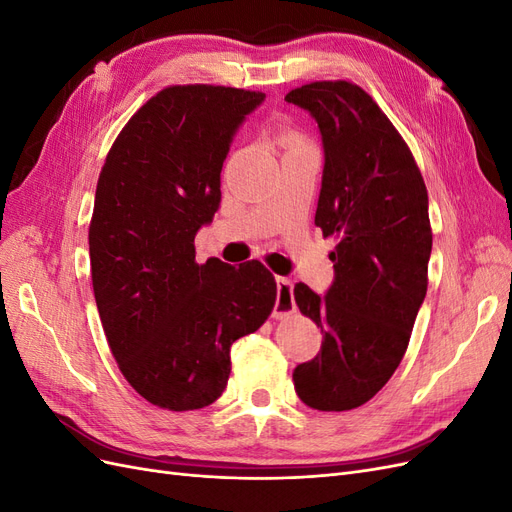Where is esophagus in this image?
<instances>
[{"label": "esophagus", "instance_id": "1", "mask_svg": "<svg viewBox=\"0 0 512 512\" xmlns=\"http://www.w3.org/2000/svg\"><path fill=\"white\" fill-rule=\"evenodd\" d=\"M275 282H277V301L273 309V318H286L297 312V303H294V294H292L294 286L288 277H275Z\"/></svg>", "mask_w": 512, "mask_h": 512}]
</instances>
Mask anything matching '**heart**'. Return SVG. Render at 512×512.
<instances>
[{"label":"heart","instance_id":"obj_1","mask_svg":"<svg viewBox=\"0 0 512 512\" xmlns=\"http://www.w3.org/2000/svg\"><path fill=\"white\" fill-rule=\"evenodd\" d=\"M284 141H286L288 145H301V138H299L297 134H292V132H288V134L284 136Z\"/></svg>","mask_w":512,"mask_h":512}]
</instances>
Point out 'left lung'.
Listing matches in <instances>:
<instances>
[{"mask_svg": "<svg viewBox=\"0 0 512 512\" xmlns=\"http://www.w3.org/2000/svg\"><path fill=\"white\" fill-rule=\"evenodd\" d=\"M286 100L312 113L324 147L316 226L335 239L324 297L294 286L322 331L320 352L294 369V391L322 412L354 410L391 380L427 294V188L410 147L365 89L314 81Z\"/></svg>", "mask_w": 512, "mask_h": 512, "instance_id": "left-lung-1", "label": "left lung"}]
</instances>
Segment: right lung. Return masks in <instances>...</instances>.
Masks as SVG:
<instances>
[{
	"label": "right lung",
	"mask_w": 512,
	"mask_h": 512,
	"mask_svg": "<svg viewBox=\"0 0 512 512\" xmlns=\"http://www.w3.org/2000/svg\"><path fill=\"white\" fill-rule=\"evenodd\" d=\"M265 100L224 85H170L123 126L89 222L94 297L123 378L149 404L211 406L230 346L271 316L277 284L258 260L196 262L194 237L220 207L232 134Z\"/></svg>",
	"instance_id": "right-lung-1"
}]
</instances>
